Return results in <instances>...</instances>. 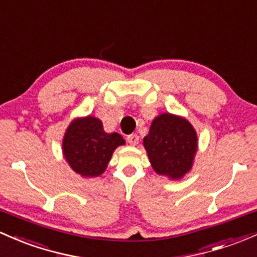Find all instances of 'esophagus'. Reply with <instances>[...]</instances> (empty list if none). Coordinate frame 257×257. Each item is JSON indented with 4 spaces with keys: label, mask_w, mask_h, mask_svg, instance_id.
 <instances>
[{
    "label": "esophagus",
    "mask_w": 257,
    "mask_h": 257,
    "mask_svg": "<svg viewBox=\"0 0 257 257\" xmlns=\"http://www.w3.org/2000/svg\"><path fill=\"white\" fill-rule=\"evenodd\" d=\"M126 140H128V143L131 145H137L139 143V137L137 134H131V136L126 137Z\"/></svg>",
    "instance_id": "1"
}]
</instances>
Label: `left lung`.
<instances>
[{
    "instance_id": "left-lung-1",
    "label": "left lung",
    "mask_w": 257,
    "mask_h": 257,
    "mask_svg": "<svg viewBox=\"0 0 257 257\" xmlns=\"http://www.w3.org/2000/svg\"><path fill=\"white\" fill-rule=\"evenodd\" d=\"M144 147L159 175L181 178L192 167L197 136L190 121L165 113L153 120Z\"/></svg>"
}]
</instances>
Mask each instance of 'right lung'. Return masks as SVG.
Masks as SVG:
<instances>
[{
  "label": "right lung",
  "instance_id": "obj_1",
  "mask_svg": "<svg viewBox=\"0 0 257 257\" xmlns=\"http://www.w3.org/2000/svg\"><path fill=\"white\" fill-rule=\"evenodd\" d=\"M118 133L108 134L94 117L75 119L65 133L64 156L75 172L83 177L99 176L117 147L124 144Z\"/></svg>",
  "mask_w": 257,
  "mask_h": 257
}]
</instances>
